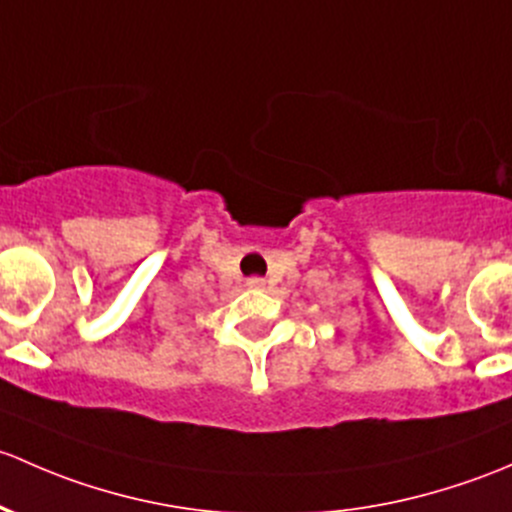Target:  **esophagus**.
I'll use <instances>...</instances> for the list:
<instances>
[{"mask_svg": "<svg viewBox=\"0 0 512 512\" xmlns=\"http://www.w3.org/2000/svg\"><path fill=\"white\" fill-rule=\"evenodd\" d=\"M246 286H249V288H263V286H266V281H263L261 276H251V278H246Z\"/></svg>", "mask_w": 512, "mask_h": 512, "instance_id": "34e87169", "label": "esophagus"}]
</instances>
